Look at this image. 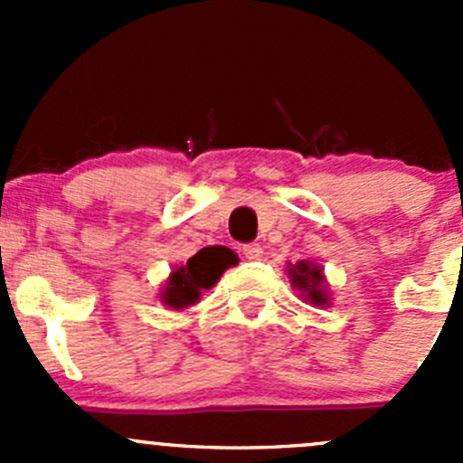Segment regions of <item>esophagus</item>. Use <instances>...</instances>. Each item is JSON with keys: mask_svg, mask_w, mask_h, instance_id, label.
<instances>
[{"mask_svg": "<svg viewBox=\"0 0 463 463\" xmlns=\"http://www.w3.org/2000/svg\"><path fill=\"white\" fill-rule=\"evenodd\" d=\"M241 255L246 260H260L261 258V246L260 244H244L241 246Z\"/></svg>", "mask_w": 463, "mask_h": 463, "instance_id": "obj_1", "label": "esophagus"}]
</instances>
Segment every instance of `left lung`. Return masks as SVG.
<instances>
[{
	"label": "left lung",
	"instance_id": "1",
	"mask_svg": "<svg viewBox=\"0 0 463 463\" xmlns=\"http://www.w3.org/2000/svg\"><path fill=\"white\" fill-rule=\"evenodd\" d=\"M287 270L293 288H298L307 302H311L314 307L329 305V291H326L325 275H322L320 266H316L314 261L300 260L298 264L288 266Z\"/></svg>",
	"mask_w": 463,
	"mask_h": 463
}]
</instances>
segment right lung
Masks as SVG:
<instances>
[{"mask_svg": "<svg viewBox=\"0 0 463 463\" xmlns=\"http://www.w3.org/2000/svg\"><path fill=\"white\" fill-rule=\"evenodd\" d=\"M237 264V255L226 246H210L193 255L184 266L172 270L165 288L161 291V302L170 309H188L202 300L203 288L217 284L228 266Z\"/></svg>", "mask_w": 463, "mask_h": 463, "instance_id": "add662e5", "label": "right lung"}]
</instances>
